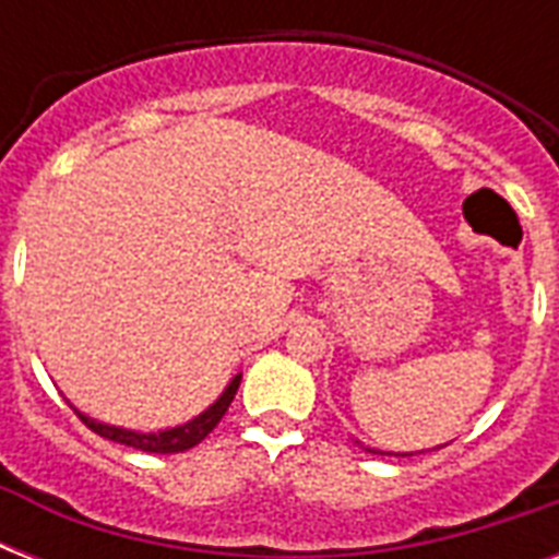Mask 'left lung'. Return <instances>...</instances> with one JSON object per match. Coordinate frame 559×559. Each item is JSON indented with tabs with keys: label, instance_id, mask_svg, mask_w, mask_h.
<instances>
[{
	"label": "left lung",
	"instance_id": "obj_1",
	"mask_svg": "<svg viewBox=\"0 0 559 559\" xmlns=\"http://www.w3.org/2000/svg\"><path fill=\"white\" fill-rule=\"evenodd\" d=\"M366 452H373V455H415V452H382V450H371V447H366Z\"/></svg>",
	"mask_w": 559,
	"mask_h": 559
}]
</instances>
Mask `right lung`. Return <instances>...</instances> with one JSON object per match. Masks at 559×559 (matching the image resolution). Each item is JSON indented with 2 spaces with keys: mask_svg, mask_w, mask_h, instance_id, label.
<instances>
[{
  "mask_svg": "<svg viewBox=\"0 0 559 559\" xmlns=\"http://www.w3.org/2000/svg\"><path fill=\"white\" fill-rule=\"evenodd\" d=\"M240 377L243 373H235L231 382H228L223 394H219L214 403H211L205 412H200L197 417H191L188 424H179V426H170V429H159V432H135V429H124V426H112V424H104V420H95V417L83 415L78 406H69L81 415V420L90 426L92 432H98L100 438H107V441H116V443H124V447H133V450H142V452H162V455H170V452H186L191 447L205 438V435L214 429V426L223 420V415L228 412L231 406V400H235L237 389H240Z\"/></svg>",
  "mask_w": 559,
  "mask_h": 559,
  "instance_id": "add662e5",
  "label": "right lung"
}]
</instances>
